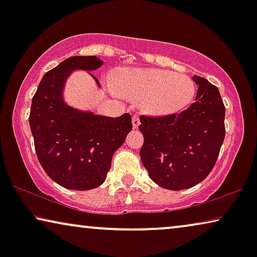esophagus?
Instances as JSON below:
<instances>
[{
  "label": "esophagus",
  "mask_w": 257,
  "mask_h": 257,
  "mask_svg": "<svg viewBox=\"0 0 257 257\" xmlns=\"http://www.w3.org/2000/svg\"><path fill=\"white\" fill-rule=\"evenodd\" d=\"M132 122H133V127H135V128L138 127L139 124H140V117H139V114H138V113H135V114H133V117H132Z\"/></svg>",
  "instance_id": "obj_1"
}]
</instances>
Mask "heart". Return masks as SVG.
Wrapping results in <instances>:
<instances>
[{
  "instance_id": "b5f03b06",
  "label": "heart",
  "mask_w": 257,
  "mask_h": 257,
  "mask_svg": "<svg viewBox=\"0 0 257 257\" xmlns=\"http://www.w3.org/2000/svg\"><path fill=\"white\" fill-rule=\"evenodd\" d=\"M112 84L119 93L140 99L144 110L153 114L181 110L194 96V84L187 76L165 70H120Z\"/></svg>"
}]
</instances>
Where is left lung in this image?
Returning a JSON list of instances; mask_svg holds the SVG:
<instances>
[{
	"label": "left lung",
	"instance_id": "obj_1",
	"mask_svg": "<svg viewBox=\"0 0 257 257\" xmlns=\"http://www.w3.org/2000/svg\"><path fill=\"white\" fill-rule=\"evenodd\" d=\"M195 101L179 113L140 117L144 136L140 158L161 187L180 191L208 177L224 140V107L219 90L202 77Z\"/></svg>",
	"mask_w": 257,
	"mask_h": 257
}]
</instances>
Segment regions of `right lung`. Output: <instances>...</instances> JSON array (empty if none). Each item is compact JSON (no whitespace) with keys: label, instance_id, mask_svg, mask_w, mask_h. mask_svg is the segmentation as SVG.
Returning <instances> with one entry per match:
<instances>
[{"label":"right lung","instance_id":"add662e5","mask_svg":"<svg viewBox=\"0 0 257 257\" xmlns=\"http://www.w3.org/2000/svg\"><path fill=\"white\" fill-rule=\"evenodd\" d=\"M101 64L96 56L66 58L45 73L31 101L29 124L37 159L52 180L68 189L103 184L113 153L132 130L130 113L117 118L84 113L63 100V85L72 70L91 71Z\"/></svg>","mask_w":257,"mask_h":257}]
</instances>
